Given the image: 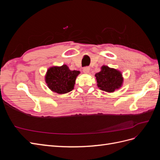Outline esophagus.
<instances>
[{
	"label": "esophagus",
	"instance_id": "obj_1",
	"mask_svg": "<svg viewBox=\"0 0 160 160\" xmlns=\"http://www.w3.org/2000/svg\"><path fill=\"white\" fill-rule=\"evenodd\" d=\"M83 72H85V73H89V71H90V68H89V67H84V68H83Z\"/></svg>",
	"mask_w": 160,
	"mask_h": 160
}]
</instances>
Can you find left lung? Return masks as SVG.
Returning <instances> with one entry per match:
<instances>
[{
	"mask_svg": "<svg viewBox=\"0 0 160 160\" xmlns=\"http://www.w3.org/2000/svg\"><path fill=\"white\" fill-rule=\"evenodd\" d=\"M95 76L99 89L106 92H113L119 89L123 84L122 72L108 66L103 65L101 71L97 72Z\"/></svg>",
	"mask_w": 160,
	"mask_h": 160,
	"instance_id": "obj_1",
	"label": "left lung"
}]
</instances>
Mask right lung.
<instances>
[{
    "instance_id": "right-lung-1",
    "label": "right lung",
    "mask_w": 160,
    "mask_h": 160,
    "mask_svg": "<svg viewBox=\"0 0 160 160\" xmlns=\"http://www.w3.org/2000/svg\"><path fill=\"white\" fill-rule=\"evenodd\" d=\"M79 71H71L66 65L61 67H51L47 70L45 82L52 91L59 94H65L74 89Z\"/></svg>"
}]
</instances>
